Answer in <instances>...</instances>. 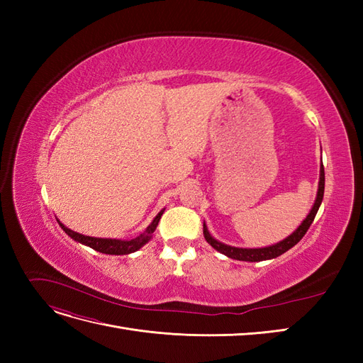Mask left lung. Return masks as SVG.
Masks as SVG:
<instances>
[{
    "instance_id": "8db88e82",
    "label": "left lung",
    "mask_w": 363,
    "mask_h": 363,
    "mask_svg": "<svg viewBox=\"0 0 363 363\" xmlns=\"http://www.w3.org/2000/svg\"><path fill=\"white\" fill-rule=\"evenodd\" d=\"M324 167L321 164V169H320V184H318V194H316V200L315 204L312 207V211L309 212V215L306 216L304 221L301 223V225L295 230V232L288 236L286 239L280 240V242L265 247V248H238V247H230L225 245L223 242H219L215 238H212V235L208 233V230L206 227V224H203V233L204 238L208 244H211L216 251L223 252L227 257L230 259H235V260H244V262H260V260H269L274 257H279L283 252H286L289 248H292L294 245H296L301 240V238L306 235L307 230H309L311 224L313 223L315 215L318 212V208L321 206L323 201V196H324Z\"/></svg>"
}]
</instances>
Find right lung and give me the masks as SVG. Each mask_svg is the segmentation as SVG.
<instances>
[{"instance_id":"1","label":"right lung","mask_w":363,"mask_h":363,"mask_svg":"<svg viewBox=\"0 0 363 363\" xmlns=\"http://www.w3.org/2000/svg\"><path fill=\"white\" fill-rule=\"evenodd\" d=\"M163 215V211L157 213V216L152 219V223L147 227V230L142 235H139L135 239H127V240H121V239H103V238H92V236H84L77 232H72L68 227H65L60 221L59 225L63 228V232L68 236H71L77 242H80L83 245H87L94 248L95 251L104 252V255H130V252L138 251L140 247H144L148 240L151 239V235L155 233V230L160 221V216Z\"/></svg>"}]
</instances>
